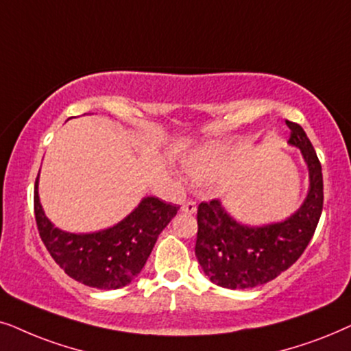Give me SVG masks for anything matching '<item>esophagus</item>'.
<instances>
[{"label": "esophagus", "instance_id": "34e87169", "mask_svg": "<svg viewBox=\"0 0 351 351\" xmlns=\"http://www.w3.org/2000/svg\"><path fill=\"white\" fill-rule=\"evenodd\" d=\"M181 210H183L184 213H195V210H197V207H195V202L194 200H184L183 205H181Z\"/></svg>", "mask_w": 351, "mask_h": 351}]
</instances>
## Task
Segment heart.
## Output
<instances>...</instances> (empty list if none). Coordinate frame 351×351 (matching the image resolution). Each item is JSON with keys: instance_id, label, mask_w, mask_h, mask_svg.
Returning <instances> with one entry per match:
<instances>
[{"instance_id": "b5f03b06", "label": "heart", "mask_w": 351, "mask_h": 351, "mask_svg": "<svg viewBox=\"0 0 351 351\" xmlns=\"http://www.w3.org/2000/svg\"><path fill=\"white\" fill-rule=\"evenodd\" d=\"M230 147L226 146H208L189 154L184 160L186 173L194 183H210L223 173L230 158Z\"/></svg>"}]
</instances>
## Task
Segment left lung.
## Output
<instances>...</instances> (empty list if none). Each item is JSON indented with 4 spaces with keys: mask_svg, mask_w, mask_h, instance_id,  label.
Returning a JSON list of instances; mask_svg holds the SVG:
<instances>
[{
    "mask_svg": "<svg viewBox=\"0 0 351 351\" xmlns=\"http://www.w3.org/2000/svg\"><path fill=\"white\" fill-rule=\"evenodd\" d=\"M289 144L298 147L310 171V189L302 207L281 223L245 226L226 213L219 200L197 207L195 258L217 286L250 289L273 281L295 263L310 244L322 212V171L315 147L298 123Z\"/></svg>",
    "mask_w": 351,
    "mask_h": 351,
    "instance_id": "obj_1",
    "label": "left lung"
}]
</instances>
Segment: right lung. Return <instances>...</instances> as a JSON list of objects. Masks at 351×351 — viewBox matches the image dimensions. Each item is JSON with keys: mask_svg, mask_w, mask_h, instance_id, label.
Masks as SVG:
<instances>
[{"mask_svg": "<svg viewBox=\"0 0 351 351\" xmlns=\"http://www.w3.org/2000/svg\"><path fill=\"white\" fill-rule=\"evenodd\" d=\"M34 205L40 237L56 263L75 281L106 291L127 286L141 273L158 234L180 208L158 197H144L109 230L73 234L60 231L46 218L38 197V176Z\"/></svg>", "mask_w": 351, "mask_h": 351, "instance_id": "add662e5", "label": "right lung"}]
</instances>
